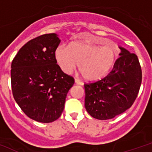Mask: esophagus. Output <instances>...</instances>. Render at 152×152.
I'll return each instance as SVG.
<instances>
[{
    "mask_svg": "<svg viewBox=\"0 0 152 152\" xmlns=\"http://www.w3.org/2000/svg\"><path fill=\"white\" fill-rule=\"evenodd\" d=\"M75 83L77 84V85H83V82H82V81H80V80H78V79L75 78Z\"/></svg>",
    "mask_w": 152,
    "mask_h": 152,
    "instance_id": "obj_1",
    "label": "esophagus"
}]
</instances>
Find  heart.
Listing matches in <instances>:
<instances>
[{
  "label": "heart",
  "instance_id": "heart-1",
  "mask_svg": "<svg viewBox=\"0 0 152 152\" xmlns=\"http://www.w3.org/2000/svg\"><path fill=\"white\" fill-rule=\"evenodd\" d=\"M103 46L88 42H75L69 47L59 46L55 51L56 62L65 74L77 67L84 78L95 81L103 78L113 66L120 50L115 43L103 41Z\"/></svg>",
  "mask_w": 152,
  "mask_h": 152
}]
</instances>
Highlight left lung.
Listing matches in <instances>:
<instances>
[{"mask_svg":"<svg viewBox=\"0 0 152 152\" xmlns=\"http://www.w3.org/2000/svg\"><path fill=\"white\" fill-rule=\"evenodd\" d=\"M121 52L106 77L85 84V106L98 120L113 119L132 106L141 87L142 72L134 53L120 46Z\"/></svg>","mask_w":152,"mask_h":152,"instance_id":"left-lung-1","label":"left lung"}]
</instances>
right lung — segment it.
Returning <instances> with one entry per match:
<instances>
[{
	"mask_svg": "<svg viewBox=\"0 0 152 152\" xmlns=\"http://www.w3.org/2000/svg\"><path fill=\"white\" fill-rule=\"evenodd\" d=\"M61 42L56 33L32 39L11 63L14 99L30 119L51 123L61 116L67 94L74 83L56 64L55 51Z\"/></svg>",
	"mask_w": 152,
	"mask_h": 152,
	"instance_id": "obj_1",
	"label": "right lung"
}]
</instances>
